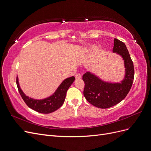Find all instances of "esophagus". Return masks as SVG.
<instances>
[{"instance_id":"34e87169","label":"esophagus","mask_w":151,"mask_h":151,"mask_svg":"<svg viewBox=\"0 0 151 151\" xmlns=\"http://www.w3.org/2000/svg\"><path fill=\"white\" fill-rule=\"evenodd\" d=\"M75 78L76 79H80V78H81V75L80 74H77V75H76Z\"/></svg>"}]
</instances>
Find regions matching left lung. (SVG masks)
Masks as SVG:
<instances>
[{"mask_svg": "<svg viewBox=\"0 0 151 151\" xmlns=\"http://www.w3.org/2000/svg\"><path fill=\"white\" fill-rule=\"evenodd\" d=\"M113 51L124 61L125 73L120 82L104 81L91 71H87L83 76L84 96L90 104L101 109L112 107L123 100L130 91L134 80L133 62L126 45L114 38Z\"/></svg>", "mask_w": 151, "mask_h": 151, "instance_id": "left-lung-1", "label": "left lung"}]
</instances>
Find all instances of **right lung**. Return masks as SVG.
Returning a JSON list of instances; mask_svg holds the SVG:
<instances>
[{"label": "right lung", "mask_w": 151, "mask_h": 151, "mask_svg": "<svg viewBox=\"0 0 151 151\" xmlns=\"http://www.w3.org/2000/svg\"><path fill=\"white\" fill-rule=\"evenodd\" d=\"M75 80L74 76L67 78L61 83L52 95L41 99H34L27 96L20 86L18 76H17V85L22 99L28 106L40 113L48 114L54 112L63 105L67 90L73 84Z\"/></svg>", "instance_id": "right-lung-1"}]
</instances>
